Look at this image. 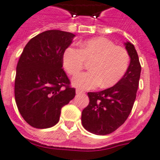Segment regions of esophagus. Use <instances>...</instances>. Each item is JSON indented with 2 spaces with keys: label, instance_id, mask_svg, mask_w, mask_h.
<instances>
[{
  "label": "esophagus",
  "instance_id": "34e87169",
  "mask_svg": "<svg viewBox=\"0 0 160 160\" xmlns=\"http://www.w3.org/2000/svg\"><path fill=\"white\" fill-rule=\"evenodd\" d=\"M83 91L80 90V89H77V90H76V93H77V95H78V94H81V93H83Z\"/></svg>",
  "mask_w": 160,
  "mask_h": 160
}]
</instances>
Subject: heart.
<instances>
[{
  "label": "heart",
  "instance_id": "obj_1",
  "mask_svg": "<svg viewBox=\"0 0 160 160\" xmlns=\"http://www.w3.org/2000/svg\"><path fill=\"white\" fill-rule=\"evenodd\" d=\"M85 61L90 72H82L72 79V84L83 90L98 86L110 88L123 78L128 68V52L103 37L91 39L80 44V49L68 47L63 53V65L71 76L82 69Z\"/></svg>",
  "mask_w": 160,
  "mask_h": 160
}]
</instances>
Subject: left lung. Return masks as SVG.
Masks as SVG:
<instances>
[{
	"label": "left lung",
	"mask_w": 160,
	"mask_h": 160,
	"mask_svg": "<svg viewBox=\"0 0 160 160\" xmlns=\"http://www.w3.org/2000/svg\"><path fill=\"white\" fill-rule=\"evenodd\" d=\"M130 64L123 78L113 87L88 92V105L82 112V125L91 133L104 136L115 132L128 119L132 112L139 87L141 65L137 52L127 42Z\"/></svg>",
	"instance_id": "left-lung-1"
}]
</instances>
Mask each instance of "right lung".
Returning a JSON list of instances; mask_svg holds the SVG:
<instances>
[{
    "mask_svg": "<svg viewBox=\"0 0 160 160\" xmlns=\"http://www.w3.org/2000/svg\"><path fill=\"white\" fill-rule=\"evenodd\" d=\"M75 35L48 30L32 38L17 65L15 100L21 116L36 128H48L60 119L61 108L76 95L63 67V53Z\"/></svg>",
    "mask_w": 160,
    "mask_h": 160,
    "instance_id": "right-lung-1",
    "label": "right lung"
}]
</instances>
